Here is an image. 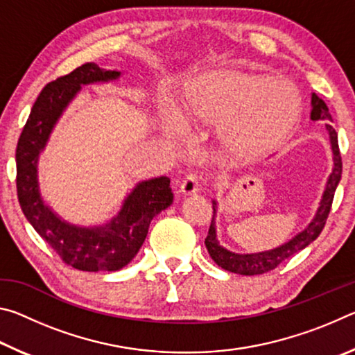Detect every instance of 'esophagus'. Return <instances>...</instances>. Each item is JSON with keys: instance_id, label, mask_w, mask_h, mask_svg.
I'll return each mask as SVG.
<instances>
[{"instance_id": "obj_1", "label": "esophagus", "mask_w": 355, "mask_h": 355, "mask_svg": "<svg viewBox=\"0 0 355 355\" xmlns=\"http://www.w3.org/2000/svg\"><path fill=\"white\" fill-rule=\"evenodd\" d=\"M199 184H200V177L197 175L196 172H189L186 173V177L183 178L182 184H180V189H182L183 194H192V192L199 189Z\"/></svg>"}]
</instances>
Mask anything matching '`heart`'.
<instances>
[{
    "instance_id": "heart-1",
    "label": "heart",
    "mask_w": 355,
    "mask_h": 355,
    "mask_svg": "<svg viewBox=\"0 0 355 355\" xmlns=\"http://www.w3.org/2000/svg\"><path fill=\"white\" fill-rule=\"evenodd\" d=\"M184 110L192 119L220 125L232 147L254 155L291 130L300 98L296 87L285 80L214 71L191 83Z\"/></svg>"
}]
</instances>
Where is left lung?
<instances>
[{
  "instance_id": "8db88e82",
  "label": "left lung",
  "mask_w": 355,
  "mask_h": 355,
  "mask_svg": "<svg viewBox=\"0 0 355 355\" xmlns=\"http://www.w3.org/2000/svg\"><path fill=\"white\" fill-rule=\"evenodd\" d=\"M311 120H327V122H332V116H330L327 105L324 103V100L318 97L316 94L311 95ZM329 131L330 144H332V152H334V171L330 173L329 182L326 186V191H324L322 200L320 203V208H318L316 216L313 220L310 222V225L305 228L304 232H300L299 235L294 236L291 241L285 243L277 249L268 250V252H260V254H233V252H228L227 249L219 245L218 239H216V228H214V214L211 219V225H209L208 235L205 238V245L208 249L209 257L213 258L214 263L220 266L225 271L241 274V275H257V274H264L272 271L279 266L282 261L288 260V258L297 254L299 250L307 248L310 243H313L315 239L320 236L322 232L324 225H326V220L329 218L330 208H332L335 189L338 186L341 180V169H343V163H341V155H340V147H338V135H336L335 128L332 125H326ZM216 205V202H214Z\"/></svg>"
}]
</instances>
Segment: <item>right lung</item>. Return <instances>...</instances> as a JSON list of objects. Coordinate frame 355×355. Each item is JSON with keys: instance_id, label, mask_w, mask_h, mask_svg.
Wrapping results in <instances>:
<instances>
[{"instance_id": "right-lung-1", "label": "right lung", "mask_w": 355, "mask_h": 355, "mask_svg": "<svg viewBox=\"0 0 355 355\" xmlns=\"http://www.w3.org/2000/svg\"><path fill=\"white\" fill-rule=\"evenodd\" d=\"M119 75L116 70L86 62L69 75L48 83L33 105L15 150L17 196L23 214L61 260L80 271H119L127 266L146 241L150 222L173 200L169 178L147 180L136 186L110 224L83 228L59 219L40 199L39 153L59 116L81 84L116 80Z\"/></svg>"}]
</instances>
